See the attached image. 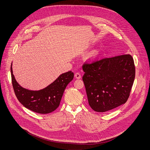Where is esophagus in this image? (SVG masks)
Listing matches in <instances>:
<instances>
[{
  "label": "esophagus",
  "instance_id": "obj_1",
  "mask_svg": "<svg viewBox=\"0 0 150 150\" xmlns=\"http://www.w3.org/2000/svg\"><path fill=\"white\" fill-rule=\"evenodd\" d=\"M75 76L76 78L77 79H80L81 78V74H79V72H76L75 74Z\"/></svg>",
  "mask_w": 150,
  "mask_h": 150
}]
</instances>
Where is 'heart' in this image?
Segmentation results:
<instances>
[{"label": "heart", "instance_id": "b5f03b06", "mask_svg": "<svg viewBox=\"0 0 150 150\" xmlns=\"http://www.w3.org/2000/svg\"><path fill=\"white\" fill-rule=\"evenodd\" d=\"M96 55V53H93V56H95Z\"/></svg>", "mask_w": 150, "mask_h": 150}]
</instances>
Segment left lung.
Masks as SVG:
<instances>
[{
  "label": "left lung",
  "mask_w": 150,
  "mask_h": 150,
  "mask_svg": "<svg viewBox=\"0 0 150 150\" xmlns=\"http://www.w3.org/2000/svg\"><path fill=\"white\" fill-rule=\"evenodd\" d=\"M82 80L93 110L105 112L125 104L135 76L134 59L129 54L104 57L84 63Z\"/></svg>",
  "instance_id": "left-lung-1"
}]
</instances>
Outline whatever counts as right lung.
Returning a JSON list of instances; mask_svg holds the SVG:
<instances>
[{"label":"right lung","instance_id":"right-lung-1","mask_svg":"<svg viewBox=\"0 0 150 150\" xmlns=\"http://www.w3.org/2000/svg\"><path fill=\"white\" fill-rule=\"evenodd\" d=\"M13 88L19 101L27 109L40 114L54 111L60 104L63 94L68 84L74 78V72L68 71L61 74L53 82L44 89L31 91L24 88L18 84L11 67Z\"/></svg>","mask_w":150,"mask_h":150}]
</instances>
